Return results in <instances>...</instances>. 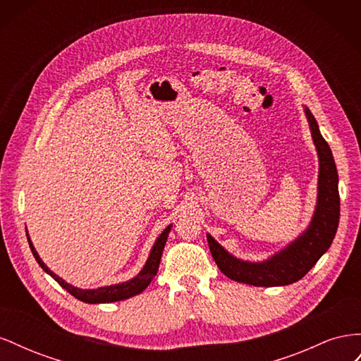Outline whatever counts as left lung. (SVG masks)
Returning a JSON list of instances; mask_svg holds the SVG:
<instances>
[{
    "instance_id": "left-lung-1",
    "label": "left lung",
    "mask_w": 361,
    "mask_h": 361,
    "mask_svg": "<svg viewBox=\"0 0 361 361\" xmlns=\"http://www.w3.org/2000/svg\"><path fill=\"white\" fill-rule=\"evenodd\" d=\"M312 133L313 145L318 152V194L316 206L309 226L268 259L260 262L243 260L206 233L207 244L216 267L231 280L245 283L251 286H286L301 280L314 267L316 262L330 248L337 232L338 215H341V199H338V174L329 143L321 135L318 122L304 106Z\"/></svg>"
}]
</instances>
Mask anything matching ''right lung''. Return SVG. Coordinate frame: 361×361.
<instances>
[{
	"label": "right lung",
	"mask_w": 361,
	"mask_h": 361,
	"mask_svg": "<svg viewBox=\"0 0 361 361\" xmlns=\"http://www.w3.org/2000/svg\"><path fill=\"white\" fill-rule=\"evenodd\" d=\"M171 226L173 224H170V226L164 228L162 233L157 238V241L154 243V245H152V248H150V253L147 256L146 264L143 265V268L140 269V272L135 277L129 279L126 281H122V283H116V285L102 286V288H96V289L76 288V286L71 285V283H68L66 280H63L61 277H59L56 272L51 271L45 265V262L40 259L35 245H32V243H31L28 231H27V239H28V244H30V248H31V253H32V256H35V259L37 260V264L42 267L43 271L47 272V274H49L54 280H56L63 289H66L71 295H73L75 298H78L82 302L104 304V302H116V301H122V300H128L130 297H135V295L141 293L150 285V281L154 280V277L157 276V272H158L162 251H164V247H166L169 233L171 231Z\"/></svg>",
	"instance_id": "1"
}]
</instances>
